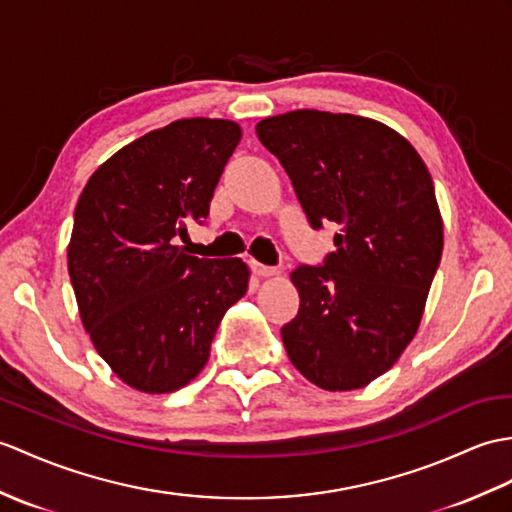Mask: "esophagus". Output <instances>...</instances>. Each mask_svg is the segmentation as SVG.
I'll return each instance as SVG.
<instances>
[{"instance_id":"esophagus-1","label":"esophagus","mask_w":512,"mask_h":512,"mask_svg":"<svg viewBox=\"0 0 512 512\" xmlns=\"http://www.w3.org/2000/svg\"><path fill=\"white\" fill-rule=\"evenodd\" d=\"M251 266L255 270V275H259V277H275V275H279V268H275V266H264V264H259V261H251Z\"/></svg>"}]
</instances>
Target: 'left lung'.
Segmentation results:
<instances>
[{
    "instance_id": "left-lung-1",
    "label": "left lung",
    "mask_w": 512,
    "mask_h": 512,
    "mask_svg": "<svg viewBox=\"0 0 512 512\" xmlns=\"http://www.w3.org/2000/svg\"><path fill=\"white\" fill-rule=\"evenodd\" d=\"M257 137L312 229L338 227L336 251L290 275L301 305L281 327L285 351L320 388H362L417 334L441 264L432 176L408 139L360 115L290 111L261 120Z\"/></svg>"
}]
</instances>
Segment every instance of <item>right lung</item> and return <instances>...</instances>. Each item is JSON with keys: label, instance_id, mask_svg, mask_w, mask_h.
Returning a JSON list of instances; mask_svg holds the SVG:
<instances>
[{"label": "right lung", "instance_id": "right-lung-1", "mask_svg": "<svg viewBox=\"0 0 512 512\" xmlns=\"http://www.w3.org/2000/svg\"><path fill=\"white\" fill-rule=\"evenodd\" d=\"M242 139L229 120H178L117 150L82 189L67 248L82 325L130 388L174 392L205 368L224 312L246 294L240 257L176 246L209 216Z\"/></svg>", "mask_w": 512, "mask_h": 512}]
</instances>
